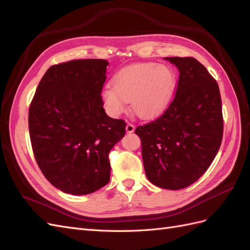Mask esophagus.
I'll return each instance as SVG.
<instances>
[{
  "label": "esophagus",
  "instance_id": "34e87169",
  "mask_svg": "<svg viewBox=\"0 0 250 250\" xmlns=\"http://www.w3.org/2000/svg\"><path fill=\"white\" fill-rule=\"evenodd\" d=\"M134 130V125L132 123H127L126 125V131L127 133H131Z\"/></svg>",
  "mask_w": 250,
  "mask_h": 250
}]
</instances>
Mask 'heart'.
Here are the masks:
<instances>
[{"instance_id": "obj_1", "label": "heart", "mask_w": 250, "mask_h": 250, "mask_svg": "<svg viewBox=\"0 0 250 250\" xmlns=\"http://www.w3.org/2000/svg\"><path fill=\"white\" fill-rule=\"evenodd\" d=\"M176 85V75L172 67L155 62L126 66L115 75L111 87L102 90V101L112 116L125 110L130 102L131 110L140 118H151L170 102Z\"/></svg>"}]
</instances>
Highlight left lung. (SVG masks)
I'll return each instance as SVG.
<instances>
[{
	"label": "left lung",
	"instance_id": "1",
	"mask_svg": "<svg viewBox=\"0 0 250 250\" xmlns=\"http://www.w3.org/2000/svg\"><path fill=\"white\" fill-rule=\"evenodd\" d=\"M177 66L173 100L160 117L135 129L142 141L147 178L180 190L194 184L213 163L223 137L220 90L206 66L193 57H166Z\"/></svg>",
	"mask_w": 250,
	"mask_h": 250
}]
</instances>
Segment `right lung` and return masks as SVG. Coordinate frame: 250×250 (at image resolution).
<instances>
[{
	"label": "right lung",
	"instance_id": "1",
	"mask_svg": "<svg viewBox=\"0 0 250 250\" xmlns=\"http://www.w3.org/2000/svg\"><path fill=\"white\" fill-rule=\"evenodd\" d=\"M104 59L54 64L43 75L29 107L35 161L58 190L85 195L109 183L108 154L126 132L122 119L103 108Z\"/></svg>",
	"mask_w": 250,
	"mask_h": 250
}]
</instances>
